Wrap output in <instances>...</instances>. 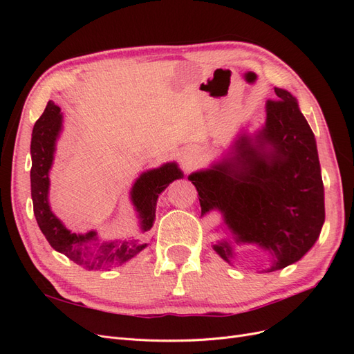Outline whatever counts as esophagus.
I'll return each instance as SVG.
<instances>
[{
  "instance_id": "1",
  "label": "esophagus",
  "mask_w": 354,
  "mask_h": 354,
  "mask_svg": "<svg viewBox=\"0 0 354 354\" xmlns=\"http://www.w3.org/2000/svg\"><path fill=\"white\" fill-rule=\"evenodd\" d=\"M195 160H196V149L187 147V149H185V151H181V153H180V162L186 169L194 167Z\"/></svg>"
}]
</instances>
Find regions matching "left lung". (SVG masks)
<instances>
[{"mask_svg":"<svg viewBox=\"0 0 354 354\" xmlns=\"http://www.w3.org/2000/svg\"><path fill=\"white\" fill-rule=\"evenodd\" d=\"M266 125L255 138L242 136L234 156L189 176L198 190L201 216L223 214L234 241L273 254L267 272L298 261L317 241L325 221L324 183L312 128L291 93L274 88ZM214 250L230 263L234 250L220 241Z\"/></svg>","mask_w":354,"mask_h":354,"instance_id":"obj_1","label":"left lung"}]
</instances>
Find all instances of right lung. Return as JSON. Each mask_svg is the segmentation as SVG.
<instances>
[{
  "label": "right lung",
  "mask_w": 354,
  "mask_h": 354,
  "mask_svg": "<svg viewBox=\"0 0 354 354\" xmlns=\"http://www.w3.org/2000/svg\"><path fill=\"white\" fill-rule=\"evenodd\" d=\"M62 130L60 108L53 102L47 103V108L34 125L30 140V195L34 202V214L38 226L48 243L56 251L66 255L69 260L82 266L84 269H103L121 266L136 254L146 248V243L137 241L111 242L97 246L91 251L88 242L95 241V232L85 234L71 233L60 220L51 212L48 205V171L53 164L56 140ZM183 174L176 162H169L156 169L143 173L136 180L131 190V201L140 217V226L143 232L151 230L155 223V211L159 195L174 180L181 178Z\"/></svg>",
  "instance_id": "1"
}]
</instances>
